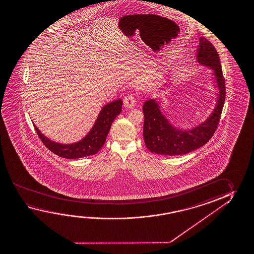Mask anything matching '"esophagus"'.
I'll return each instance as SVG.
<instances>
[{"label": "esophagus", "mask_w": 254, "mask_h": 254, "mask_svg": "<svg viewBox=\"0 0 254 254\" xmlns=\"http://www.w3.org/2000/svg\"><path fill=\"white\" fill-rule=\"evenodd\" d=\"M124 106L126 108L132 109L135 106V98L132 95H127L124 99Z\"/></svg>", "instance_id": "34e87169"}]
</instances>
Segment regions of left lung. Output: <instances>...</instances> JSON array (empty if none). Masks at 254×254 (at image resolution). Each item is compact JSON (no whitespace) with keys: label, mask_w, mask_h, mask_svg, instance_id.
<instances>
[{"label":"left lung","mask_w":254,"mask_h":254,"mask_svg":"<svg viewBox=\"0 0 254 254\" xmlns=\"http://www.w3.org/2000/svg\"><path fill=\"white\" fill-rule=\"evenodd\" d=\"M196 61L200 65L212 71L213 84L219 90L214 109L205 121L191 128H182L173 125L163 114L160 98L146 101L142 106L143 138L147 148L152 153L176 156L191 152L204 145L216 131L226 96L225 80L219 55L212 43L204 37L199 38ZM170 84H165L160 90H165V87H169Z\"/></svg>","instance_id":"8db88e82"}]
</instances>
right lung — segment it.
Instances as JSON below:
<instances>
[{
  "instance_id": "add662e5",
  "label": "right lung",
  "mask_w": 254,
  "mask_h": 254,
  "mask_svg": "<svg viewBox=\"0 0 254 254\" xmlns=\"http://www.w3.org/2000/svg\"><path fill=\"white\" fill-rule=\"evenodd\" d=\"M121 99L105 104L101 109L100 113L90 131L81 140L72 143L64 144L52 141L41 133L36 126L34 125V127L43 144L53 153L67 159L84 158L97 153L101 150L105 142L113 121L121 113Z\"/></svg>"
}]
</instances>
